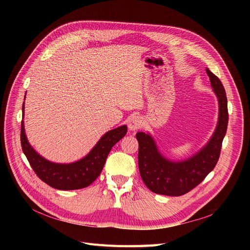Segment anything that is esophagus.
Instances as JSON below:
<instances>
[{
	"instance_id": "obj_1",
	"label": "esophagus",
	"mask_w": 250,
	"mask_h": 250,
	"mask_svg": "<svg viewBox=\"0 0 250 250\" xmlns=\"http://www.w3.org/2000/svg\"><path fill=\"white\" fill-rule=\"evenodd\" d=\"M141 125H142V120L140 116L138 115L130 116V118L128 120V128L130 130H137L141 127Z\"/></svg>"
}]
</instances>
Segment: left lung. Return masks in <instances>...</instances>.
Returning <instances> with one entry per match:
<instances>
[{"label": "left lung", "mask_w": 250, "mask_h": 250, "mask_svg": "<svg viewBox=\"0 0 250 250\" xmlns=\"http://www.w3.org/2000/svg\"><path fill=\"white\" fill-rule=\"evenodd\" d=\"M207 74L219 100V122L215 134L208 145L188 160L171 162L161 156L150 135L138 133L139 170L146 187L155 193L179 196L185 194L206 178L215 168L228 125L226 92L220 79L207 69Z\"/></svg>", "instance_id": "obj_1"}]
</instances>
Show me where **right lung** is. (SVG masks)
<instances>
[{"mask_svg":"<svg viewBox=\"0 0 250 250\" xmlns=\"http://www.w3.org/2000/svg\"><path fill=\"white\" fill-rule=\"evenodd\" d=\"M24 114V103L22 106ZM126 125L109 130L105 134L91 152L71 164L52 163L38 155L26 139L24 124L21 123V147L35 174L49 187L61 190L80 189L90 186L101 173L111 148L126 134Z\"/></svg>","mask_w":250,"mask_h":250,"instance_id":"add662e5","label":"right lung"}]
</instances>
